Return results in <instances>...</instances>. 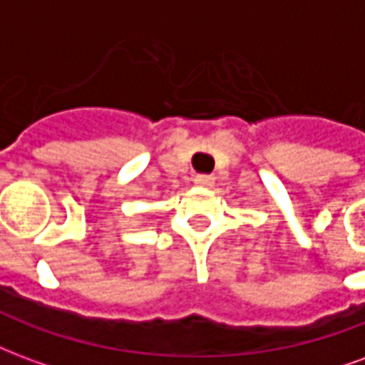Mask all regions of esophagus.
<instances>
[{"label":"esophagus","instance_id":"1","mask_svg":"<svg viewBox=\"0 0 365 365\" xmlns=\"http://www.w3.org/2000/svg\"><path fill=\"white\" fill-rule=\"evenodd\" d=\"M195 183H197V185H201V187H211V185L215 183V178L209 174H199V175H195Z\"/></svg>","mask_w":365,"mask_h":365}]
</instances>
